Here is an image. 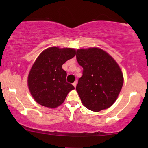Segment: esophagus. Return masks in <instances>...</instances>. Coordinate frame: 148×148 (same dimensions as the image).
I'll return each instance as SVG.
<instances>
[{"mask_svg": "<svg viewBox=\"0 0 148 148\" xmlns=\"http://www.w3.org/2000/svg\"><path fill=\"white\" fill-rule=\"evenodd\" d=\"M73 86L75 87V88L76 86H77V82H76V81L73 83Z\"/></svg>", "mask_w": 148, "mask_h": 148, "instance_id": "obj_1", "label": "esophagus"}]
</instances>
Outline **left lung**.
Instances as JSON below:
<instances>
[{
  "label": "left lung",
  "mask_w": 148,
  "mask_h": 148,
  "mask_svg": "<svg viewBox=\"0 0 148 148\" xmlns=\"http://www.w3.org/2000/svg\"><path fill=\"white\" fill-rule=\"evenodd\" d=\"M76 58L84 69L76 86L82 104L95 112L112 106L123 84L119 64L106 52L98 48L79 49Z\"/></svg>",
  "instance_id": "1"
}]
</instances>
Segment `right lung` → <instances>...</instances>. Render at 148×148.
Returning <instances> with one entry per match:
<instances>
[{"instance_id":"obj_1","label":"right lung","mask_w":148,"mask_h":148,"mask_svg":"<svg viewBox=\"0 0 148 148\" xmlns=\"http://www.w3.org/2000/svg\"><path fill=\"white\" fill-rule=\"evenodd\" d=\"M73 48L50 47L38 56L27 79L29 92L38 104L54 108L62 104L75 88L66 81L62 65L75 56Z\"/></svg>"}]
</instances>
